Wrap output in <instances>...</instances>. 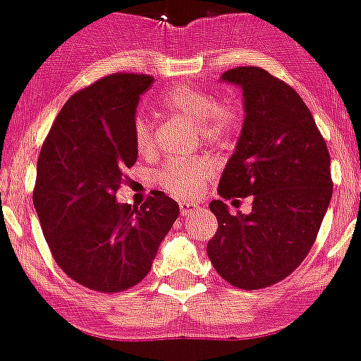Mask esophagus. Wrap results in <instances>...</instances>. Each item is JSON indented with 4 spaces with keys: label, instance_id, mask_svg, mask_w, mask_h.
Masks as SVG:
<instances>
[{
    "label": "esophagus",
    "instance_id": "1",
    "mask_svg": "<svg viewBox=\"0 0 361 361\" xmlns=\"http://www.w3.org/2000/svg\"><path fill=\"white\" fill-rule=\"evenodd\" d=\"M194 212H197V204L194 203H180V214L181 217H188L192 215Z\"/></svg>",
    "mask_w": 361,
    "mask_h": 361
}]
</instances>
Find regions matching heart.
Listing matches in <instances>:
<instances>
[{"label":"heart","mask_w":361,"mask_h":361,"mask_svg":"<svg viewBox=\"0 0 361 361\" xmlns=\"http://www.w3.org/2000/svg\"><path fill=\"white\" fill-rule=\"evenodd\" d=\"M164 109L176 116H183L197 124V131L207 142H221L237 130L238 110L231 101H217L210 90L180 85L161 99ZM133 142L140 154H149L154 147L153 126L149 119L139 116L133 123ZM212 164L203 158L171 161L158 171L161 187L178 197H194L210 180Z\"/></svg>","instance_id":"b5f03b06"}]
</instances>
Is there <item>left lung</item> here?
<instances>
[{"mask_svg": "<svg viewBox=\"0 0 361 361\" xmlns=\"http://www.w3.org/2000/svg\"><path fill=\"white\" fill-rule=\"evenodd\" d=\"M245 119L237 149L210 203L217 233L207 245L221 278L244 290L271 287L295 271L317 238L333 194L329 151L298 92L262 67H235ZM249 195V216H231L224 199Z\"/></svg>", "mask_w": 361, "mask_h": 361, "instance_id": "8db88e82", "label": "left lung"}]
</instances>
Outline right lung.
<instances>
[{"mask_svg": "<svg viewBox=\"0 0 361 361\" xmlns=\"http://www.w3.org/2000/svg\"><path fill=\"white\" fill-rule=\"evenodd\" d=\"M147 74H109L67 99L37 160L33 207L56 265L101 294L128 290L151 271L180 207L154 192L140 207L116 192L137 161L133 123Z\"/></svg>", "mask_w": 361, "mask_h": 361, "instance_id": "1", "label": "right lung"}]
</instances>
